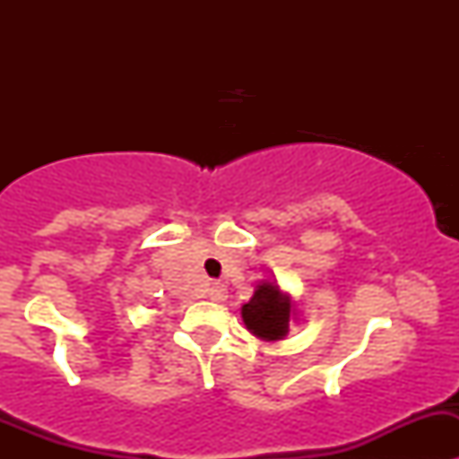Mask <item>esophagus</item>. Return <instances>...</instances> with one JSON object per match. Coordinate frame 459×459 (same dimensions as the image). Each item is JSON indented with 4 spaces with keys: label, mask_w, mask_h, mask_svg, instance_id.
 Here are the masks:
<instances>
[{
    "label": "esophagus",
    "mask_w": 459,
    "mask_h": 459,
    "mask_svg": "<svg viewBox=\"0 0 459 459\" xmlns=\"http://www.w3.org/2000/svg\"><path fill=\"white\" fill-rule=\"evenodd\" d=\"M208 298H211L212 302H224V299H226V286L224 284H212L211 289H208Z\"/></svg>",
    "instance_id": "obj_1"
}]
</instances>
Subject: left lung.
Here are the masks:
<instances>
[{
  "instance_id": "8db88e82",
  "label": "left lung",
  "mask_w": 459,
  "mask_h": 459,
  "mask_svg": "<svg viewBox=\"0 0 459 459\" xmlns=\"http://www.w3.org/2000/svg\"><path fill=\"white\" fill-rule=\"evenodd\" d=\"M242 319L259 340L280 342L289 335L290 322H298V308L277 281H259L253 298L242 304Z\"/></svg>"
}]
</instances>
